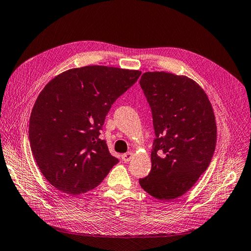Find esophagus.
<instances>
[{
    "mask_svg": "<svg viewBox=\"0 0 251 251\" xmlns=\"http://www.w3.org/2000/svg\"><path fill=\"white\" fill-rule=\"evenodd\" d=\"M132 157H133V153L129 151V152H126V153H124V155L122 156V159H123V161H124V162H129Z\"/></svg>",
    "mask_w": 251,
    "mask_h": 251,
    "instance_id": "1",
    "label": "esophagus"
}]
</instances>
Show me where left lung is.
<instances>
[{"instance_id": "obj_1", "label": "left lung", "mask_w": 251, "mask_h": 251, "mask_svg": "<svg viewBox=\"0 0 251 251\" xmlns=\"http://www.w3.org/2000/svg\"><path fill=\"white\" fill-rule=\"evenodd\" d=\"M151 108L156 139L151 171L140 179L159 201L188 192L208 169L216 145V121L207 93L184 75L145 72L140 79Z\"/></svg>"}]
</instances>
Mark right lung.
Here are the masks:
<instances>
[{
  "instance_id": "right-lung-1",
  "label": "right lung",
  "mask_w": 251,
  "mask_h": 251,
  "mask_svg": "<svg viewBox=\"0 0 251 251\" xmlns=\"http://www.w3.org/2000/svg\"><path fill=\"white\" fill-rule=\"evenodd\" d=\"M140 75L139 70L87 66L64 71L43 88L28 136L38 168L53 187L71 195L89 192L119 162L100 129L111 105Z\"/></svg>"
}]
</instances>
